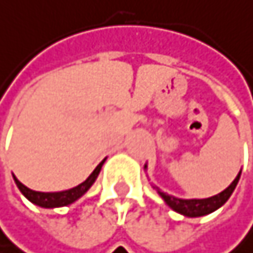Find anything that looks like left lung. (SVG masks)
Here are the masks:
<instances>
[{"mask_svg": "<svg viewBox=\"0 0 253 253\" xmlns=\"http://www.w3.org/2000/svg\"><path fill=\"white\" fill-rule=\"evenodd\" d=\"M240 180V172L239 175L234 180L223 192L211 196V198H206V200H178V198H174L165 192H160L159 190V195L164 198L165 203L177 213H181L187 217H198V216H206L214 210H217L219 207H222L228 198L231 196V193L236 189L237 183Z\"/></svg>", "mask_w": 253, "mask_h": 253, "instance_id": "left-lung-1", "label": "left lung"}]
</instances>
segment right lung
<instances>
[{
    "instance_id": "add662e5",
    "label": "right lung",
    "mask_w": 253,
    "mask_h": 253,
    "mask_svg": "<svg viewBox=\"0 0 253 253\" xmlns=\"http://www.w3.org/2000/svg\"><path fill=\"white\" fill-rule=\"evenodd\" d=\"M102 160L100 164L96 167V169L91 172L84 183H81L79 186L73 187V189H69V190H63V192H37V190H33V189H28L27 186H24L19 180L14 177V183L16 186L19 187V190L28 198V200L40 207H44V209H53V207H63V206H69L72 203H75L79 198L93 186V183L96 181L100 169H102V165H103Z\"/></svg>"
}]
</instances>
